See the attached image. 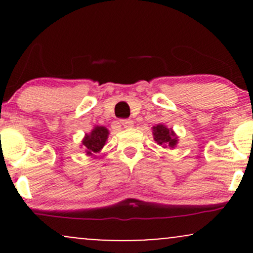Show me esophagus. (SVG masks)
Returning a JSON list of instances; mask_svg holds the SVG:
<instances>
[{
  "instance_id": "obj_1",
  "label": "esophagus",
  "mask_w": 253,
  "mask_h": 253,
  "mask_svg": "<svg viewBox=\"0 0 253 253\" xmlns=\"http://www.w3.org/2000/svg\"><path fill=\"white\" fill-rule=\"evenodd\" d=\"M120 124L123 125L125 128H130L133 126V121L130 119H123V120H120Z\"/></svg>"
}]
</instances>
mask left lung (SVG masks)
<instances>
[{"label":"left lung","instance_id":"8db88e82","mask_svg":"<svg viewBox=\"0 0 253 253\" xmlns=\"http://www.w3.org/2000/svg\"><path fill=\"white\" fill-rule=\"evenodd\" d=\"M152 129L153 139H155L157 144H159L161 146L168 147V149H173L177 145L178 138H177L175 132L171 128H168V127L164 126L163 124L153 126Z\"/></svg>","mask_w":253,"mask_h":253}]
</instances>
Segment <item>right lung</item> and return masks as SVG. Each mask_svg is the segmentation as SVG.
I'll return each mask as SVG.
<instances>
[{"mask_svg": "<svg viewBox=\"0 0 253 253\" xmlns=\"http://www.w3.org/2000/svg\"><path fill=\"white\" fill-rule=\"evenodd\" d=\"M109 130L103 126H95L89 134L82 140V146L85 151L86 156H94L95 153L100 152L106 145L107 139H108Z\"/></svg>", "mask_w": 253, "mask_h": 253, "instance_id": "right-lung-1", "label": "right lung"}]
</instances>
